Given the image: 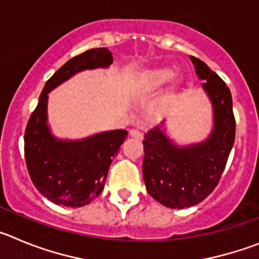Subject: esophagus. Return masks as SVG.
Returning <instances> with one entry per match:
<instances>
[{
    "label": "esophagus",
    "mask_w": 259,
    "mask_h": 259,
    "mask_svg": "<svg viewBox=\"0 0 259 259\" xmlns=\"http://www.w3.org/2000/svg\"><path fill=\"white\" fill-rule=\"evenodd\" d=\"M130 135H131L132 137H135V139H143V132H141L140 128H131L130 130Z\"/></svg>",
    "instance_id": "34e87169"
}]
</instances>
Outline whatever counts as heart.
I'll use <instances>...</instances> for the list:
<instances>
[{
	"label": "heart",
	"mask_w": 259,
	"mask_h": 259,
	"mask_svg": "<svg viewBox=\"0 0 259 259\" xmlns=\"http://www.w3.org/2000/svg\"><path fill=\"white\" fill-rule=\"evenodd\" d=\"M172 71L168 68H157V70L148 71L143 76V85L148 91H154L163 85L167 80H170L172 76Z\"/></svg>",
	"instance_id": "b5f03b06"
}]
</instances>
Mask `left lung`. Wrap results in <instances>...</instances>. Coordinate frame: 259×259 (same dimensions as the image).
<instances>
[{
	"label": "left lung",
	"instance_id": "1",
	"mask_svg": "<svg viewBox=\"0 0 259 259\" xmlns=\"http://www.w3.org/2000/svg\"><path fill=\"white\" fill-rule=\"evenodd\" d=\"M203 89L214 106V131L205 143L179 148L159 127L144 136L143 176L148 193L171 209L191 207L218 185L235 143L236 120L231 91L223 80L196 57H191Z\"/></svg>",
	"mask_w": 259,
	"mask_h": 259
}]
</instances>
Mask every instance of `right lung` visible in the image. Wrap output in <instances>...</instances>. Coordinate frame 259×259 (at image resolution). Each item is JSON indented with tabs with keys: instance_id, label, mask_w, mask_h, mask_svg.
Listing matches in <instances>:
<instances>
[{
	"instance_id": "add662e5",
	"label": "right lung",
	"mask_w": 259,
	"mask_h": 259,
	"mask_svg": "<svg viewBox=\"0 0 259 259\" xmlns=\"http://www.w3.org/2000/svg\"><path fill=\"white\" fill-rule=\"evenodd\" d=\"M113 56L96 48L71 58L45 84L24 132V157L31 180L42 196L57 205L80 207L104 189L113 158L127 136L125 130L102 132L80 141L57 140L47 124L48 93L79 71L107 67Z\"/></svg>"
}]
</instances>
